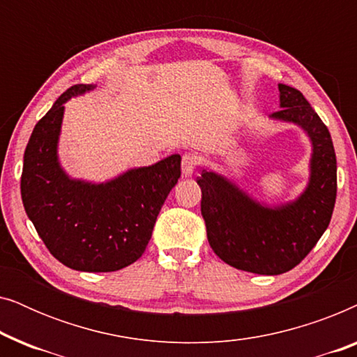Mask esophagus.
<instances>
[{
    "instance_id": "1",
    "label": "esophagus",
    "mask_w": 357,
    "mask_h": 357,
    "mask_svg": "<svg viewBox=\"0 0 357 357\" xmlns=\"http://www.w3.org/2000/svg\"><path fill=\"white\" fill-rule=\"evenodd\" d=\"M198 155L193 154V153H187L183 154L182 158V174L185 175V177H190L195 172V169H197L198 165Z\"/></svg>"
}]
</instances>
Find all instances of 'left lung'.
<instances>
[{
    "instance_id": "8db88e82",
    "label": "left lung",
    "mask_w": 357,
    "mask_h": 357,
    "mask_svg": "<svg viewBox=\"0 0 357 357\" xmlns=\"http://www.w3.org/2000/svg\"><path fill=\"white\" fill-rule=\"evenodd\" d=\"M270 116L299 125L312 143L310 178L294 202L266 206L211 170H202V214L214 253L237 270L281 275L299 265L328 227L336 199V155L330 131L301 91L278 84Z\"/></svg>"
}]
</instances>
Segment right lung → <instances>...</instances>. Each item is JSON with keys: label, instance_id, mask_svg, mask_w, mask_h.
<instances>
[{"label": "right lung", "instance_id": "obj_1", "mask_svg": "<svg viewBox=\"0 0 357 357\" xmlns=\"http://www.w3.org/2000/svg\"><path fill=\"white\" fill-rule=\"evenodd\" d=\"M94 89L76 84L58 97L33 128L24 153L21 197L48 250L77 271L105 273L143 255L158 214L180 178V158L130 169L105 183L71 178L58 160L65 102Z\"/></svg>", "mask_w": 357, "mask_h": 357}]
</instances>
